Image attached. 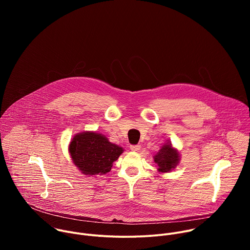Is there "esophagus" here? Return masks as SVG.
<instances>
[{
  "label": "esophagus",
  "instance_id": "34e87169",
  "mask_svg": "<svg viewBox=\"0 0 250 250\" xmlns=\"http://www.w3.org/2000/svg\"><path fill=\"white\" fill-rule=\"evenodd\" d=\"M129 148H130V150H132V151H138L139 148H140V146H130Z\"/></svg>",
  "mask_w": 250,
  "mask_h": 250
}]
</instances>
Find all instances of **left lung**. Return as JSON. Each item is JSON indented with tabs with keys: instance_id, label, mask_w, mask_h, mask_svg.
Instances as JSON below:
<instances>
[{
	"instance_id": "left-lung-1",
	"label": "left lung",
	"mask_w": 250,
	"mask_h": 250,
	"mask_svg": "<svg viewBox=\"0 0 250 250\" xmlns=\"http://www.w3.org/2000/svg\"><path fill=\"white\" fill-rule=\"evenodd\" d=\"M154 162L158 166V172H170L176 168L180 161V154L170 142L164 144L159 151L153 156Z\"/></svg>"
}]
</instances>
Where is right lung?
Masks as SVG:
<instances>
[{
  "label": "right lung",
  "mask_w": 250,
  "mask_h": 250,
  "mask_svg": "<svg viewBox=\"0 0 250 250\" xmlns=\"http://www.w3.org/2000/svg\"><path fill=\"white\" fill-rule=\"evenodd\" d=\"M68 149L74 165L86 176L110 172L113 163L124 152L123 147L95 131L77 133L70 141Z\"/></svg>",
  "instance_id": "1"
}]
</instances>
